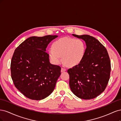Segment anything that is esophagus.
<instances>
[{"mask_svg":"<svg viewBox=\"0 0 121 121\" xmlns=\"http://www.w3.org/2000/svg\"><path fill=\"white\" fill-rule=\"evenodd\" d=\"M65 71V68H61V72H64Z\"/></svg>","mask_w":121,"mask_h":121,"instance_id":"34e87169","label":"esophagus"}]
</instances>
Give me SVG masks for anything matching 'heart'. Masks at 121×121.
Wrapping results in <instances>:
<instances>
[{
  "label": "heart",
  "mask_w": 121,
  "mask_h": 121,
  "mask_svg": "<svg viewBox=\"0 0 121 121\" xmlns=\"http://www.w3.org/2000/svg\"><path fill=\"white\" fill-rule=\"evenodd\" d=\"M52 48L49 49L50 60L56 65L62 61L69 67L79 65L85 56L86 46L82 40L70 37H64L54 41Z\"/></svg>",
  "instance_id": "b5f03b06"
}]
</instances>
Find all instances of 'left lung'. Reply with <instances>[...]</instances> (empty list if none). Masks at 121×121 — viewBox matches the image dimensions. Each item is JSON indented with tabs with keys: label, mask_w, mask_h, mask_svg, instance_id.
Instances as JSON below:
<instances>
[{
	"label": "left lung",
	"mask_w": 121,
	"mask_h": 121,
	"mask_svg": "<svg viewBox=\"0 0 121 121\" xmlns=\"http://www.w3.org/2000/svg\"><path fill=\"white\" fill-rule=\"evenodd\" d=\"M85 41V56L79 65L69 69V85L72 92L83 99H91L104 92L111 70L107 49L96 38L88 35H77Z\"/></svg>",
	"instance_id": "8db88e82"
}]
</instances>
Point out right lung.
I'll list each match as a JSON object with an SVG mask.
<instances>
[{
  "instance_id": "add662e5",
  "label": "right lung",
  "mask_w": 121,
  "mask_h": 121,
  "mask_svg": "<svg viewBox=\"0 0 121 121\" xmlns=\"http://www.w3.org/2000/svg\"><path fill=\"white\" fill-rule=\"evenodd\" d=\"M57 37H31L14 50L11 60V76L15 87L29 99H43L54 89L61 68L50 63L46 48Z\"/></svg>"
}]
</instances>
